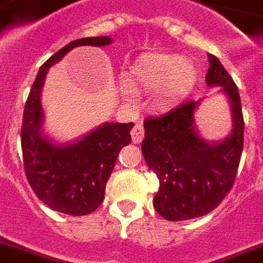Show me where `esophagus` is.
Segmentation results:
<instances>
[{
  "instance_id": "1",
  "label": "esophagus",
  "mask_w": 263,
  "mask_h": 263,
  "mask_svg": "<svg viewBox=\"0 0 263 263\" xmlns=\"http://www.w3.org/2000/svg\"><path fill=\"white\" fill-rule=\"evenodd\" d=\"M131 136L134 143H140L142 139H143V136H145V128H143V125L142 124H136L135 127L132 128Z\"/></svg>"
}]
</instances>
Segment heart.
<instances>
[{
  "mask_svg": "<svg viewBox=\"0 0 263 263\" xmlns=\"http://www.w3.org/2000/svg\"><path fill=\"white\" fill-rule=\"evenodd\" d=\"M197 69L179 55L157 53L138 60L127 76L134 89L157 91L161 106L179 103L189 95L197 81Z\"/></svg>",
  "mask_w": 263,
  "mask_h": 263,
  "instance_id": "b5f03b06",
  "label": "heart"
}]
</instances>
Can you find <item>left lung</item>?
Masks as SVG:
<instances>
[{"instance_id":"left-lung-1","label":"left lung","mask_w":263,"mask_h":263,"mask_svg":"<svg viewBox=\"0 0 263 263\" xmlns=\"http://www.w3.org/2000/svg\"><path fill=\"white\" fill-rule=\"evenodd\" d=\"M208 87H222L230 100L233 129L223 142L208 143L194 129L198 102L187 100L168 113L145 120L142 153L160 180L156 211L168 220H186L215 210L237 175L244 145V118L237 85L216 56L208 53Z\"/></svg>"}]
</instances>
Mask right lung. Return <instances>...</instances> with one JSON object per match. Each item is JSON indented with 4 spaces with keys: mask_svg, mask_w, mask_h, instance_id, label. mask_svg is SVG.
I'll return each mask as SVG.
<instances>
[{
    "mask_svg": "<svg viewBox=\"0 0 263 263\" xmlns=\"http://www.w3.org/2000/svg\"><path fill=\"white\" fill-rule=\"evenodd\" d=\"M111 43L109 37H88L67 44L40 67L26 100L20 131L26 178L37 197L62 214L87 215L102 204L118 153L131 143L134 123H106L76 143L56 146L41 132V88L48 69L73 48Z\"/></svg>",
    "mask_w": 263,
    "mask_h": 263,
    "instance_id": "right-lung-1",
    "label": "right lung"
}]
</instances>
